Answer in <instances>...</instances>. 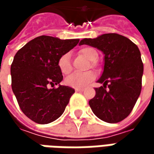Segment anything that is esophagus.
Masks as SVG:
<instances>
[{"label": "esophagus", "instance_id": "esophagus-1", "mask_svg": "<svg viewBox=\"0 0 154 154\" xmlns=\"http://www.w3.org/2000/svg\"><path fill=\"white\" fill-rule=\"evenodd\" d=\"M84 91V88H76V91H80V92H82V91Z\"/></svg>", "mask_w": 154, "mask_h": 154}]
</instances>
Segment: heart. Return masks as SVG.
<instances>
[{
	"mask_svg": "<svg viewBox=\"0 0 154 154\" xmlns=\"http://www.w3.org/2000/svg\"><path fill=\"white\" fill-rule=\"evenodd\" d=\"M79 53L82 54L85 57H87L88 60L92 62L91 63L92 67L95 66L93 62L97 60L98 57V54L95 48L91 47H84L79 51ZM70 58V54L65 53L62 54L57 60V67L63 74L67 75L72 72V67ZM95 78H96V74L93 72H87L83 73L75 72L65 79V83L67 86L73 88H83L90 83L91 82H92Z\"/></svg>",
	"mask_w": 154,
	"mask_h": 154,
	"instance_id": "obj_1",
	"label": "heart"
}]
</instances>
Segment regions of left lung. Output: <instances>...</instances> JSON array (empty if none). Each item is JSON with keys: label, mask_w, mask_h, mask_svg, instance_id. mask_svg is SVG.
<instances>
[{"label": "left lung", "mask_w": 154, "mask_h": 154, "mask_svg": "<svg viewBox=\"0 0 154 154\" xmlns=\"http://www.w3.org/2000/svg\"><path fill=\"white\" fill-rule=\"evenodd\" d=\"M97 48L105 54L103 73L89 100L96 116L107 123H118L131 113L142 88L143 64L139 48L123 35L104 34L96 38H83L80 45Z\"/></svg>", "instance_id": "8db88e82"}]
</instances>
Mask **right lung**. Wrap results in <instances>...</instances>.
Returning a JSON list of instances; mask_svg holds the SVG:
<instances>
[{
  "mask_svg": "<svg viewBox=\"0 0 154 154\" xmlns=\"http://www.w3.org/2000/svg\"><path fill=\"white\" fill-rule=\"evenodd\" d=\"M78 43V38L60 39L42 35L16 53L11 67L12 91L29 119L44 125L63 115L75 91L67 86L54 87L63 77L57 60Z\"/></svg>",
  "mask_w": 154,
  "mask_h": 154,
  "instance_id": "right-lung-1",
  "label": "right lung"
}]
</instances>
